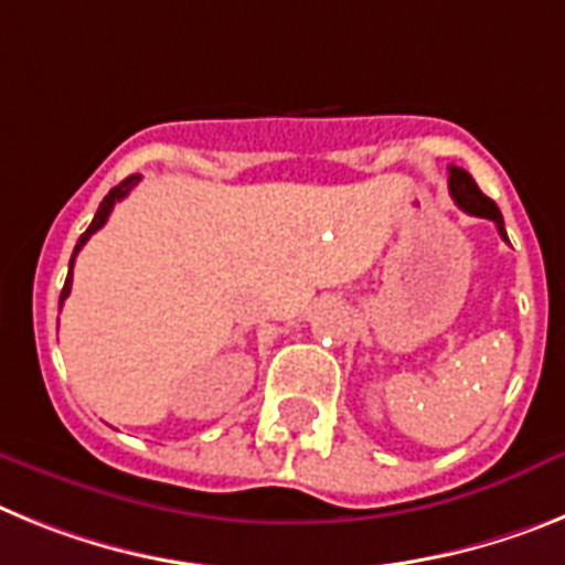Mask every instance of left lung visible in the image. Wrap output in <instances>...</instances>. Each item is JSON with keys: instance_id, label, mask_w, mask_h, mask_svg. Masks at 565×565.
<instances>
[{"instance_id": "8db88e82", "label": "left lung", "mask_w": 565, "mask_h": 565, "mask_svg": "<svg viewBox=\"0 0 565 565\" xmlns=\"http://www.w3.org/2000/svg\"><path fill=\"white\" fill-rule=\"evenodd\" d=\"M449 193H452L455 204H458L460 210H466L469 215H478V218H489V222H494L500 238L509 242L507 227H503V215H500L498 204H494L489 195L480 193V188L475 184L472 175L466 173L463 167H449Z\"/></svg>"}]
</instances>
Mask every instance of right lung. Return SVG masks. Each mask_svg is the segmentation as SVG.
I'll use <instances>...</instances> for the list:
<instances>
[{
    "mask_svg": "<svg viewBox=\"0 0 565 565\" xmlns=\"http://www.w3.org/2000/svg\"><path fill=\"white\" fill-rule=\"evenodd\" d=\"M139 179H141V175H127V179L121 181V184H116V188H113L110 193L105 195V201H102V204H99V210H96V215H93L90 227H87L85 233H82V238H78V244H76V247H73V255H71V267H67V278H65V287H62V296H58V303H65V298L71 296V284H73V262H76L78 249L85 247V242H87V238H90L93 233H96V230H102V227H105V222H107V215H110L113 204H116V201H121V199H125V195L130 193V190H134L136 184H139Z\"/></svg>",
    "mask_w": 565,
    "mask_h": 565,
    "instance_id": "1",
    "label": "right lung"
}]
</instances>
